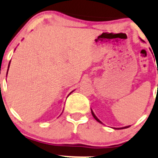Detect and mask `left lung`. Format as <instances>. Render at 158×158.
<instances>
[{
  "label": "left lung",
  "instance_id": "left-lung-1",
  "mask_svg": "<svg viewBox=\"0 0 158 158\" xmlns=\"http://www.w3.org/2000/svg\"><path fill=\"white\" fill-rule=\"evenodd\" d=\"M140 40H141V41H142V42H143V40H141V39H140ZM91 114H92L93 117H94V118H95V120H97V121L98 122V123H102V122H101L100 120H99L98 118H97V116H96V115H94V112H93V111H92V110H91ZM130 127V126H128V127H122V128H114V129H115V130H123V129H127V128H128V127Z\"/></svg>",
  "mask_w": 158,
  "mask_h": 158
}]
</instances>
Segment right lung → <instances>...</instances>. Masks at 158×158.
Masks as SVG:
<instances>
[{"label":"right lung","instance_id":"1","mask_svg":"<svg viewBox=\"0 0 158 158\" xmlns=\"http://www.w3.org/2000/svg\"><path fill=\"white\" fill-rule=\"evenodd\" d=\"M9 67H10V63H9V65H8V69H9ZM8 69H7V71H8Z\"/></svg>","mask_w":158,"mask_h":158}]
</instances>
